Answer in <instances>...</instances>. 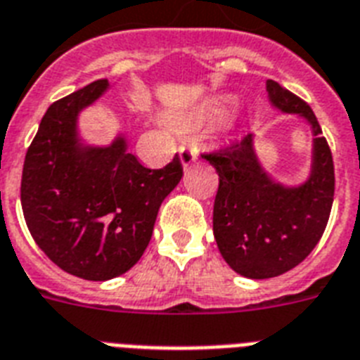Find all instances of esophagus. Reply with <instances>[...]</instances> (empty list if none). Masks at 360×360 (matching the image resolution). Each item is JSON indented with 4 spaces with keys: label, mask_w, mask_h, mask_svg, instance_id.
<instances>
[{
    "label": "esophagus",
    "mask_w": 360,
    "mask_h": 360,
    "mask_svg": "<svg viewBox=\"0 0 360 360\" xmlns=\"http://www.w3.org/2000/svg\"><path fill=\"white\" fill-rule=\"evenodd\" d=\"M178 154H180V163H182L184 171H186V169H188V167L197 160V154H195V150L191 148V146H182Z\"/></svg>",
    "instance_id": "esophagus-1"
}]
</instances>
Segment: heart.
Masks as SVG:
<instances>
[{"label": "heart", "mask_w": 360, "mask_h": 360, "mask_svg": "<svg viewBox=\"0 0 360 360\" xmlns=\"http://www.w3.org/2000/svg\"><path fill=\"white\" fill-rule=\"evenodd\" d=\"M234 105V100L229 98V96H219V98H214L212 102L204 108L202 115L204 119L212 120V122H219L230 113V109Z\"/></svg>", "instance_id": "obj_1"}]
</instances>
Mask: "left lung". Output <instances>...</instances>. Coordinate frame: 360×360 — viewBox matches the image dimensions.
Instances as JSON below:
<instances>
[{"label":"left lung","instance_id":"1","mask_svg":"<svg viewBox=\"0 0 360 360\" xmlns=\"http://www.w3.org/2000/svg\"><path fill=\"white\" fill-rule=\"evenodd\" d=\"M267 100L283 115L304 120L312 134L310 165L299 184H284L262 165L257 135H247L214 156L219 174L214 202V236L221 257L238 275L271 278L309 257L329 221L335 195V167L309 103L266 82Z\"/></svg>","mask_w":360,"mask_h":360}]
</instances>
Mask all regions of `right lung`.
<instances>
[{
    "label": "right lung",
    "instance_id": "1",
    "mask_svg": "<svg viewBox=\"0 0 360 360\" xmlns=\"http://www.w3.org/2000/svg\"><path fill=\"white\" fill-rule=\"evenodd\" d=\"M108 91V79H98L51 103L25 154L20 189L37 245L85 281H109L137 264L163 198L182 178L178 156L163 169L141 165L126 131L108 145L83 139L79 117Z\"/></svg>",
    "mask_w": 360,
    "mask_h": 360
}]
</instances>
